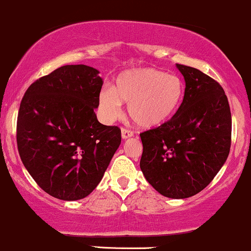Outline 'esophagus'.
<instances>
[{
    "label": "esophagus",
    "instance_id": "obj_1",
    "mask_svg": "<svg viewBox=\"0 0 251 251\" xmlns=\"http://www.w3.org/2000/svg\"><path fill=\"white\" fill-rule=\"evenodd\" d=\"M133 137V132L127 130V128H121V138L123 139H128Z\"/></svg>",
    "mask_w": 251,
    "mask_h": 251
}]
</instances>
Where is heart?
Segmentation results:
<instances>
[{"label":"heart","instance_id":"obj_1","mask_svg":"<svg viewBox=\"0 0 251 251\" xmlns=\"http://www.w3.org/2000/svg\"><path fill=\"white\" fill-rule=\"evenodd\" d=\"M183 83L177 76L155 68H136L118 76L115 87L104 85L99 104L107 121L117 119L123 101L128 114L142 127H157L167 123L182 103Z\"/></svg>","mask_w":251,"mask_h":251}]
</instances>
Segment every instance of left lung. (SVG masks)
Masks as SVG:
<instances>
[{
  "instance_id": "8db88e82",
  "label": "left lung",
  "mask_w": 251,
  "mask_h": 251,
  "mask_svg": "<svg viewBox=\"0 0 251 251\" xmlns=\"http://www.w3.org/2000/svg\"><path fill=\"white\" fill-rule=\"evenodd\" d=\"M186 88L170 120L140 133V169L159 194L186 199L207 187L231 147V112L224 89L198 69L176 64Z\"/></svg>"
}]
</instances>
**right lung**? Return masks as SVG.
I'll list each match as a JSON object with an SVG mask.
<instances>
[{
	"mask_svg": "<svg viewBox=\"0 0 251 251\" xmlns=\"http://www.w3.org/2000/svg\"><path fill=\"white\" fill-rule=\"evenodd\" d=\"M88 65H64L37 79L20 103L16 142L21 161L43 191L60 200L88 197L121 143L117 126L99 123L103 81Z\"/></svg>",
	"mask_w": 251,
	"mask_h": 251,
	"instance_id": "obj_1",
	"label": "right lung"
}]
</instances>
